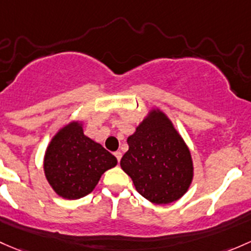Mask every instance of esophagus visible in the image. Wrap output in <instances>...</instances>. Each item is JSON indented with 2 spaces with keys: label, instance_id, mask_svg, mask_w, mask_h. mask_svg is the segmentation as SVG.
<instances>
[{
  "label": "esophagus",
  "instance_id": "esophagus-1",
  "mask_svg": "<svg viewBox=\"0 0 251 251\" xmlns=\"http://www.w3.org/2000/svg\"><path fill=\"white\" fill-rule=\"evenodd\" d=\"M114 155H115V157L118 159V161H120L121 157H123V152H121V151H115Z\"/></svg>",
  "mask_w": 251,
  "mask_h": 251
}]
</instances>
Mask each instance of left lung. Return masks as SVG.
<instances>
[{
  "label": "left lung",
  "instance_id": "left-lung-1",
  "mask_svg": "<svg viewBox=\"0 0 251 251\" xmlns=\"http://www.w3.org/2000/svg\"><path fill=\"white\" fill-rule=\"evenodd\" d=\"M127 143L120 166L144 199L168 204L186 194L194 179L191 152L165 112L151 108Z\"/></svg>",
  "mask_w": 251,
  "mask_h": 251
}]
</instances>
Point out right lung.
Masks as SVG:
<instances>
[{
	"instance_id": "obj_1",
	"label": "right lung",
	"mask_w": 251,
	"mask_h": 251,
	"mask_svg": "<svg viewBox=\"0 0 251 251\" xmlns=\"http://www.w3.org/2000/svg\"><path fill=\"white\" fill-rule=\"evenodd\" d=\"M84 121L73 120L52 136L46 149L43 170L51 189L66 200H78L96 188L117 157L84 134Z\"/></svg>"
}]
</instances>
